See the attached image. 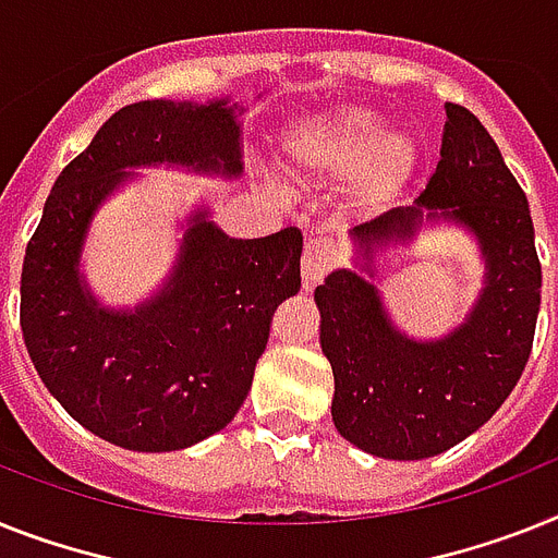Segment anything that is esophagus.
I'll return each mask as SVG.
<instances>
[{
	"label": "esophagus",
	"mask_w": 558,
	"mask_h": 558,
	"mask_svg": "<svg viewBox=\"0 0 558 558\" xmlns=\"http://www.w3.org/2000/svg\"><path fill=\"white\" fill-rule=\"evenodd\" d=\"M335 266V243L323 235H308L306 246H303V287H317L326 271Z\"/></svg>",
	"instance_id": "obj_1"
}]
</instances>
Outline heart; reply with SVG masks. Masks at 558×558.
I'll use <instances>...</instances> for the list:
<instances>
[{
    "instance_id": "heart-1",
    "label": "heart",
    "mask_w": 558,
    "mask_h": 558,
    "mask_svg": "<svg viewBox=\"0 0 558 558\" xmlns=\"http://www.w3.org/2000/svg\"><path fill=\"white\" fill-rule=\"evenodd\" d=\"M283 156L301 175L343 178L345 207L374 215L405 186L416 147L409 135L386 133L377 112L343 105L294 121L283 138Z\"/></svg>"
}]
</instances>
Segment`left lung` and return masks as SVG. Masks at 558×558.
<instances>
[{
  "label": "left lung",
  "instance_id": "1",
  "mask_svg": "<svg viewBox=\"0 0 558 558\" xmlns=\"http://www.w3.org/2000/svg\"><path fill=\"white\" fill-rule=\"evenodd\" d=\"M423 215L465 223L488 264L474 312L446 340L402 337L377 289L349 269L331 271L315 292L320 345L335 372L331 420L383 460H425L488 423L525 372L539 315L542 264L525 192L462 105H446L437 170L414 207L388 209L351 235L372 260L374 246L409 241Z\"/></svg>",
  "mask_w": 558,
  "mask_h": 558
}]
</instances>
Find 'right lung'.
Segmentation results:
<instances>
[{
  "instance_id": "obj_1",
  "label": "right lung",
  "mask_w": 558,
  "mask_h": 558,
  "mask_svg": "<svg viewBox=\"0 0 558 558\" xmlns=\"http://www.w3.org/2000/svg\"><path fill=\"white\" fill-rule=\"evenodd\" d=\"M227 101H138L98 128L56 178L22 264V335L50 395L96 437L130 451H178L232 423L252 388L271 315L301 289V229L235 241L204 215L178 269L135 312L98 308L78 280L93 213L128 167L186 163L241 172Z\"/></svg>"
}]
</instances>
